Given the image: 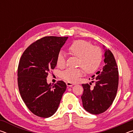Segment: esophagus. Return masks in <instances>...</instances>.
I'll list each match as a JSON object with an SVG mask.
<instances>
[{"instance_id":"obj_1","label":"esophagus","mask_w":133,"mask_h":133,"mask_svg":"<svg viewBox=\"0 0 133 133\" xmlns=\"http://www.w3.org/2000/svg\"><path fill=\"white\" fill-rule=\"evenodd\" d=\"M66 84H67V86H69V87H71L72 85H74L73 83H72L71 82H69L66 83Z\"/></svg>"}]
</instances>
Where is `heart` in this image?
<instances>
[{"instance_id": "heart-1", "label": "heart", "mask_w": 133, "mask_h": 133, "mask_svg": "<svg viewBox=\"0 0 133 133\" xmlns=\"http://www.w3.org/2000/svg\"><path fill=\"white\" fill-rule=\"evenodd\" d=\"M67 50L70 55L77 57V65L82 66L87 73L96 71L102 62L103 53L101 49L97 46H92L85 40H75L69 45ZM56 63L58 67H63L66 64L65 56L61 51L57 55ZM82 68H68L62 72L60 76L67 82H75L83 75Z\"/></svg>"}]
</instances>
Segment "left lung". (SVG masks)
<instances>
[{"mask_svg":"<svg viewBox=\"0 0 133 133\" xmlns=\"http://www.w3.org/2000/svg\"><path fill=\"white\" fill-rule=\"evenodd\" d=\"M104 48V46H103ZM104 66L97 75L92 76L95 85L83 84V106L93 114L103 113L109 109L116 96L118 85V71L115 58L109 49L104 50Z\"/></svg>","mask_w":133,"mask_h":133,"instance_id":"8db88e82","label":"left lung"}]
</instances>
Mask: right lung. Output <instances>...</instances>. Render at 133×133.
Listing matches in <instances>:
<instances>
[{"mask_svg":"<svg viewBox=\"0 0 133 133\" xmlns=\"http://www.w3.org/2000/svg\"><path fill=\"white\" fill-rule=\"evenodd\" d=\"M68 37L46 36L31 44L22 54L17 69V84L22 100L29 110L43 118L57 111L66 84L60 80L48 84V72Z\"/></svg>","mask_w":133,"mask_h":133,"instance_id":"add662e5","label":"right lung"}]
</instances>
